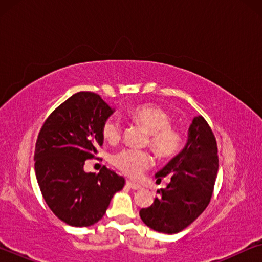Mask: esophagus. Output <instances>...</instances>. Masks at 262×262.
Returning <instances> with one entry per match:
<instances>
[{
  "instance_id": "obj_1",
  "label": "esophagus",
  "mask_w": 262,
  "mask_h": 262,
  "mask_svg": "<svg viewBox=\"0 0 262 262\" xmlns=\"http://www.w3.org/2000/svg\"><path fill=\"white\" fill-rule=\"evenodd\" d=\"M126 185L128 186V187L132 188V189H141V185L139 184H135V183H132V181H127Z\"/></svg>"
}]
</instances>
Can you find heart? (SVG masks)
I'll return each mask as SVG.
<instances>
[{
    "label": "heart",
    "instance_id": "b5f03b06",
    "mask_svg": "<svg viewBox=\"0 0 262 262\" xmlns=\"http://www.w3.org/2000/svg\"><path fill=\"white\" fill-rule=\"evenodd\" d=\"M130 118L150 133V147L159 158L168 159L178 155L183 147V134L170 126L171 117L156 105L145 104L130 111ZM105 140L115 143L122 135V123L117 117L106 119L101 127ZM150 155L142 150L123 149L111 157V163L122 174L137 178L151 165Z\"/></svg>",
    "mask_w": 262,
    "mask_h": 262
}]
</instances>
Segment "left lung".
Returning a JSON list of instances; mask_svg holds the SVG:
<instances>
[{
	"label": "left lung",
	"mask_w": 262,
	"mask_h": 262,
	"mask_svg": "<svg viewBox=\"0 0 262 262\" xmlns=\"http://www.w3.org/2000/svg\"><path fill=\"white\" fill-rule=\"evenodd\" d=\"M217 171L216 139L208 122L199 115L189 126L185 148L156 173L157 183L166 176L171 181L151 206L140 210L143 223L168 234L187 228L209 205Z\"/></svg>",
	"instance_id": "left-lung-1"
}]
</instances>
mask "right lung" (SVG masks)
<instances>
[{
	"label": "right lung",
	"mask_w": 262,
	"mask_h": 262,
	"mask_svg": "<svg viewBox=\"0 0 262 262\" xmlns=\"http://www.w3.org/2000/svg\"><path fill=\"white\" fill-rule=\"evenodd\" d=\"M114 112L95 92L73 95L53 111L39 132L34 170L47 206L72 227L101 220L125 179L104 166L98 174L84 171L86 159L103 145L104 121Z\"/></svg>",
	"instance_id": "add662e5"
}]
</instances>
